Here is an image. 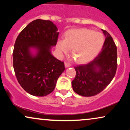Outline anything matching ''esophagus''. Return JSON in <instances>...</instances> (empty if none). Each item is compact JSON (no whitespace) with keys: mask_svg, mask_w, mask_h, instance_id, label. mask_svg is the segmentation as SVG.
<instances>
[{"mask_svg":"<svg viewBox=\"0 0 130 130\" xmlns=\"http://www.w3.org/2000/svg\"><path fill=\"white\" fill-rule=\"evenodd\" d=\"M70 63L69 62H65V66L66 68H68V67H69L70 66Z\"/></svg>","mask_w":130,"mask_h":130,"instance_id":"obj_1","label":"esophagus"}]
</instances>
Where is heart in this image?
I'll return each mask as SVG.
<instances>
[{
	"instance_id": "b5f03b06",
	"label": "heart",
	"mask_w": 130,
	"mask_h": 130,
	"mask_svg": "<svg viewBox=\"0 0 130 130\" xmlns=\"http://www.w3.org/2000/svg\"><path fill=\"white\" fill-rule=\"evenodd\" d=\"M104 43L103 35L88 29H72L65 34V40L57 42L61 52L68 53L72 48L71 54L77 63H86L98 54Z\"/></svg>"
}]
</instances>
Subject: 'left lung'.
<instances>
[{"mask_svg": "<svg viewBox=\"0 0 130 130\" xmlns=\"http://www.w3.org/2000/svg\"><path fill=\"white\" fill-rule=\"evenodd\" d=\"M102 30L106 38L100 53L89 63L74 67L76 74L71 84L74 92L81 96H92L100 93L116 73L117 46L111 35Z\"/></svg>", "mask_w": 130, "mask_h": 130, "instance_id": "obj_1", "label": "left lung"}]
</instances>
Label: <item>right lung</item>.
Segmentation results:
<instances>
[{"label":"right lung","mask_w":130,"mask_h":130,"mask_svg":"<svg viewBox=\"0 0 130 130\" xmlns=\"http://www.w3.org/2000/svg\"><path fill=\"white\" fill-rule=\"evenodd\" d=\"M53 22L36 19L24 28L16 38L13 52V65L18 81L27 93L44 96L54 90L57 80L65 70L64 62L51 54L59 32ZM30 47L38 52L32 56Z\"/></svg>","instance_id":"obj_1"}]
</instances>
